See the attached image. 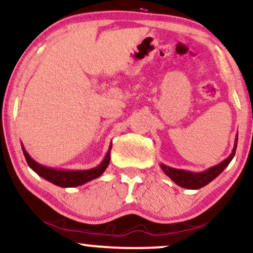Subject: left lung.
Wrapping results in <instances>:
<instances>
[{
    "mask_svg": "<svg viewBox=\"0 0 253 253\" xmlns=\"http://www.w3.org/2000/svg\"><path fill=\"white\" fill-rule=\"evenodd\" d=\"M237 142H238V134L236 135V140H234L232 153H231L226 159L221 161L220 164L210 167V169H205V171L203 172H191L185 171V169H173V167L164 165V164H160V167L161 169H163V172L180 187L188 188V190H199V188L210 184L212 180H214V179L217 178L227 166H229L231 160L233 159L234 154H236Z\"/></svg>",
    "mask_w": 253,
    "mask_h": 253,
    "instance_id": "obj_1",
    "label": "left lung"
}]
</instances>
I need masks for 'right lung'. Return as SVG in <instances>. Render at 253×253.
Returning <instances> with one entry per match:
<instances>
[{"mask_svg": "<svg viewBox=\"0 0 253 253\" xmlns=\"http://www.w3.org/2000/svg\"><path fill=\"white\" fill-rule=\"evenodd\" d=\"M22 151L24 154V158H26L27 163L30 169L34 171L36 174L45 179V180L53 182L54 185L60 187H77L81 186V185L86 184V182L94 180V179L99 178L100 175L102 174L103 172L106 171L107 166L109 165V160H111V150H112V144L109 145V148L106 153L105 158L101 161L100 165H97L94 169H78V171H74V169H51V167H47L39 164L38 161H35L32 157L29 156L28 152L24 150L23 145Z\"/></svg>", "mask_w": 253, "mask_h": 253, "instance_id": "right-lung-1", "label": "right lung"}]
</instances>
